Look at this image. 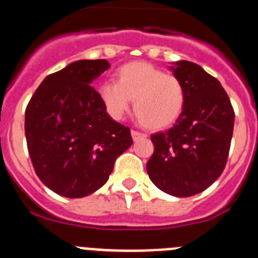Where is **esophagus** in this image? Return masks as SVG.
Returning <instances> with one entry per match:
<instances>
[{
  "label": "esophagus",
  "mask_w": 258,
  "mask_h": 258,
  "mask_svg": "<svg viewBox=\"0 0 258 258\" xmlns=\"http://www.w3.org/2000/svg\"><path fill=\"white\" fill-rule=\"evenodd\" d=\"M132 137H133V141H140L142 140V138H146V134L143 133H140V132L137 131H132Z\"/></svg>",
  "instance_id": "1"
}]
</instances>
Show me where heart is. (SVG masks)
<instances>
[{
	"label": "heart",
	"instance_id": "obj_1",
	"mask_svg": "<svg viewBox=\"0 0 258 258\" xmlns=\"http://www.w3.org/2000/svg\"><path fill=\"white\" fill-rule=\"evenodd\" d=\"M98 93L107 112L115 120H121L134 101L136 115L152 131L174 124L186 102L181 81L146 61L121 66L117 70V83H103Z\"/></svg>",
	"mask_w": 258,
	"mask_h": 258
}]
</instances>
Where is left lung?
<instances>
[{"mask_svg": "<svg viewBox=\"0 0 258 258\" xmlns=\"http://www.w3.org/2000/svg\"><path fill=\"white\" fill-rule=\"evenodd\" d=\"M170 71L186 102L173 127L151 136L155 151L146 168L156 187L186 198L208 188L225 169L235 113L220 81L200 66L178 60Z\"/></svg>", "mask_w": 258, "mask_h": 258, "instance_id": "1", "label": "left lung"}]
</instances>
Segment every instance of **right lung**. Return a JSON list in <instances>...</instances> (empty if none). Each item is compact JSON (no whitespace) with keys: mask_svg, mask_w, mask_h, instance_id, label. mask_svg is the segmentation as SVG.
Here are the masks:
<instances>
[{"mask_svg":"<svg viewBox=\"0 0 258 258\" xmlns=\"http://www.w3.org/2000/svg\"><path fill=\"white\" fill-rule=\"evenodd\" d=\"M106 59L77 60L45 77L26 109V140L36 174L64 198H84L108 181L133 140L107 113L93 81Z\"/></svg>","mask_w":258,"mask_h":258,"instance_id":"right-lung-1","label":"right lung"}]
</instances>
